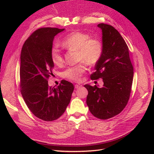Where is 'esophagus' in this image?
Wrapping results in <instances>:
<instances>
[{"label": "esophagus", "mask_w": 154, "mask_h": 154, "mask_svg": "<svg viewBox=\"0 0 154 154\" xmlns=\"http://www.w3.org/2000/svg\"><path fill=\"white\" fill-rule=\"evenodd\" d=\"M81 86H82L81 85H75V89H79V88L81 87Z\"/></svg>", "instance_id": "obj_1"}]
</instances>
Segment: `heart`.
<instances>
[{"mask_svg": "<svg viewBox=\"0 0 154 154\" xmlns=\"http://www.w3.org/2000/svg\"><path fill=\"white\" fill-rule=\"evenodd\" d=\"M65 48L77 51V58L88 65H93L100 60L103 54V45L97 39H91L87 34L75 32L67 35L62 42ZM51 59L56 65L63 63V57L57 46L51 50ZM86 67L83 63L67 68L63 72V77L72 81H79L85 72Z\"/></svg>", "mask_w": 154, "mask_h": 154, "instance_id": "1", "label": "heart"}]
</instances>
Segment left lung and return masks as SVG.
<instances>
[{"mask_svg":"<svg viewBox=\"0 0 154 154\" xmlns=\"http://www.w3.org/2000/svg\"><path fill=\"white\" fill-rule=\"evenodd\" d=\"M102 31L103 54L91 79H103V87L85 85L88 91L87 104L98 119H110L121 112L129 100L134 69L128 48L122 35L109 24L97 25Z\"/></svg>","mask_w":154,"mask_h":154,"instance_id":"8db88e82","label":"left lung"}]
</instances>
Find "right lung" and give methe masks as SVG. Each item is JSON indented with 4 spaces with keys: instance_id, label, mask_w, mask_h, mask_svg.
Wrapping results in <instances>:
<instances>
[{
    "instance_id": "obj_1",
    "label": "right lung",
    "mask_w": 154,
    "mask_h": 154,
    "mask_svg": "<svg viewBox=\"0 0 154 154\" xmlns=\"http://www.w3.org/2000/svg\"><path fill=\"white\" fill-rule=\"evenodd\" d=\"M65 29L44 28L35 31L23 45L20 54L21 93L28 109L38 119H59L69 104L73 85L62 80L57 87L48 85L54 63L51 50L54 37Z\"/></svg>"
}]
</instances>
